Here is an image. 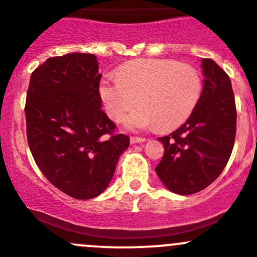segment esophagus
<instances>
[{
  "instance_id": "1",
  "label": "esophagus",
  "mask_w": 257,
  "mask_h": 257,
  "mask_svg": "<svg viewBox=\"0 0 257 257\" xmlns=\"http://www.w3.org/2000/svg\"><path fill=\"white\" fill-rule=\"evenodd\" d=\"M146 142L144 138H139V137H131V144H137V143H143Z\"/></svg>"
}]
</instances>
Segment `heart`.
Returning <instances> with one entry per match:
<instances>
[{
	"mask_svg": "<svg viewBox=\"0 0 257 257\" xmlns=\"http://www.w3.org/2000/svg\"><path fill=\"white\" fill-rule=\"evenodd\" d=\"M119 78L105 76L99 84V95L106 115L120 121L129 110L125 126L133 131L158 125L169 131L181 125L193 111L202 93L198 71L174 60L144 59L123 65Z\"/></svg>",
	"mask_w": 257,
	"mask_h": 257,
	"instance_id": "1",
	"label": "heart"
}]
</instances>
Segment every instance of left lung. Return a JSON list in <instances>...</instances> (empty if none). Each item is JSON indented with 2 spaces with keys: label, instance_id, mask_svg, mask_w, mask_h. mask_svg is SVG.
<instances>
[{
  "label": "left lung",
  "instance_id": "obj_1",
  "mask_svg": "<svg viewBox=\"0 0 257 257\" xmlns=\"http://www.w3.org/2000/svg\"><path fill=\"white\" fill-rule=\"evenodd\" d=\"M203 88L186 123L158 138L164 154L156 167L162 183L177 195H192L210 186L230 159L236 136V105L227 74L202 59Z\"/></svg>",
  "mask_w": 257,
  "mask_h": 257
}]
</instances>
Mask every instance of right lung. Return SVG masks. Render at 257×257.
<instances>
[{
    "label": "right lung",
    "instance_id": "add662e5",
    "mask_svg": "<svg viewBox=\"0 0 257 257\" xmlns=\"http://www.w3.org/2000/svg\"><path fill=\"white\" fill-rule=\"evenodd\" d=\"M99 64L93 54L47 59L30 79L26 132L37 167L56 188L76 200L103 193L129 137L101 110ZM110 135V137H108Z\"/></svg>",
    "mask_w": 257,
    "mask_h": 257
}]
</instances>
